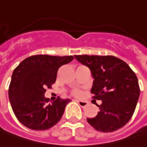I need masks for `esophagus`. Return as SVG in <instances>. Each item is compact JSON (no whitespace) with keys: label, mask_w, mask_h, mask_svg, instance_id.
<instances>
[{"label":"esophagus","mask_w":147,"mask_h":147,"mask_svg":"<svg viewBox=\"0 0 147 147\" xmlns=\"http://www.w3.org/2000/svg\"><path fill=\"white\" fill-rule=\"evenodd\" d=\"M78 103H79V105L82 107H86V106H88V102L87 101H84V100H76Z\"/></svg>","instance_id":"34e87169"}]
</instances>
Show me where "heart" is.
Here are the masks:
<instances>
[{"mask_svg": "<svg viewBox=\"0 0 147 147\" xmlns=\"http://www.w3.org/2000/svg\"><path fill=\"white\" fill-rule=\"evenodd\" d=\"M72 94H73L74 95H80V92L79 91H77V90H75V91H73V92H72Z\"/></svg>", "mask_w": 147, "mask_h": 147, "instance_id": "b5f03b06", "label": "heart"}]
</instances>
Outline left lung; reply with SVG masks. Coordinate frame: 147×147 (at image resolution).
<instances>
[{"mask_svg":"<svg viewBox=\"0 0 147 147\" xmlns=\"http://www.w3.org/2000/svg\"><path fill=\"white\" fill-rule=\"evenodd\" d=\"M75 58L88 67L94 79L91 92L102 100L98 115L87 119L96 131L112 132L129 122L137 105L140 88L138 78L123 60L113 56L80 55Z\"/></svg>","mask_w":147,"mask_h":147,"instance_id":"left-lung-1","label":"left lung"}]
</instances>
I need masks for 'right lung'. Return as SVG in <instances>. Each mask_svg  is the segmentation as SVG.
Masks as SVG:
<instances>
[{
  "label": "right lung",
  "mask_w": 147,
  "mask_h": 147,
  "mask_svg": "<svg viewBox=\"0 0 147 147\" xmlns=\"http://www.w3.org/2000/svg\"><path fill=\"white\" fill-rule=\"evenodd\" d=\"M72 56L36 55L28 57L13 71L9 88V102L20 123L34 131H45L61 119L71 99L45 98L61 66L70 63Z\"/></svg>",
  "instance_id": "right-lung-1"
}]
</instances>
